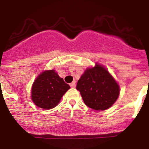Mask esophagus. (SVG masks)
<instances>
[{
	"instance_id": "esophagus-1",
	"label": "esophagus",
	"mask_w": 149,
	"mask_h": 149,
	"mask_svg": "<svg viewBox=\"0 0 149 149\" xmlns=\"http://www.w3.org/2000/svg\"><path fill=\"white\" fill-rule=\"evenodd\" d=\"M75 86H76L75 81H74V82L71 83V84H70V86H71V87H72V88H74V87H75Z\"/></svg>"
}]
</instances>
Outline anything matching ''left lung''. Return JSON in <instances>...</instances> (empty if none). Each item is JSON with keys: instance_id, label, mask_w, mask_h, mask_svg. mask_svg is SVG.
<instances>
[{"instance_id": "8db88e82", "label": "left lung", "mask_w": 149, "mask_h": 149, "mask_svg": "<svg viewBox=\"0 0 149 149\" xmlns=\"http://www.w3.org/2000/svg\"><path fill=\"white\" fill-rule=\"evenodd\" d=\"M76 89L81 93L85 104L95 110L110 108L120 92L115 79L103 65L98 63L84 72L77 81Z\"/></svg>"}]
</instances>
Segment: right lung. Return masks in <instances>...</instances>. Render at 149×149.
Listing matches in <instances>:
<instances>
[{
    "instance_id": "obj_1",
    "label": "right lung",
    "mask_w": 149,
    "mask_h": 149,
    "mask_svg": "<svg viewBox=\"0 0 149 149\" xmlns=\"http://www.w3.org/2000/svg\"><path fill=\"white\" fill-rule=\"evenodd\" d=\"M65 84L54 70H47L38 76L31 89V98L39 107L50 110L58 104L62 97L68 89Z\"/></svg>"
}]
</instances>
